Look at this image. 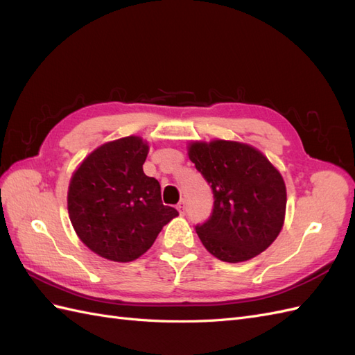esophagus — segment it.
Returning a JSON list of instances; mask_svg holds the SVG:
<instances>
[{
    "mask_svg": "<svg viewBox=\"0 0 355 355\" xmlns=\"http://www.w3.org/2000/svg\"><path fill=\"white\" fill-rule=\"evenodd\" d=\"M178 210H179V213L180 214H185V200H180L179 202H178Z\"/></svg>",
    "mask_w": 355,
    "mask_h": 355,
    "instance_id": "34e87169",
    "label": "esophagus"
}]
</instances>
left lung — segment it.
<instances>
[{"label": "left lung", "instance_id": "1", "mask_svg": "<svg viewBox=\"0 0 355 355\" xmlns=\"http://www.w3.org/2000/svg\"><path fill=\"white\" fill-rule=\"evenodd\" d=\"M189 158L213 192V209L196 231L223 262H244L268 249L286 213L284 180L257 149L230 141L196 142Z\"/></svg>", "mask_w": 355, "mask_h": 355}]
</instances>
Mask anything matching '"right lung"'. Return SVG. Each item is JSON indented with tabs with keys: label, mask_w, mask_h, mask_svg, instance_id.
<instances>
[{
	"label": "right lung",
	"mask_w": 355,
	"mask_h": 355,
	"mask_svg": "<svg viewBox=\"0 0 355 355\" xmlns=\"http://www.w3.org/2000/svg\"><path fill=\"white\" fill-rule=\"evenodd\" d=\"M149 146L137 136L108 142L84 158L68 189V213L80 240L115 262L142 256L179 211L164 206L155 178L144 173Z\"/></svg>",
	"instance_id": "right-lung-1"
}]
</instances>
